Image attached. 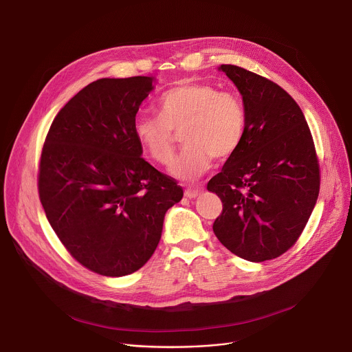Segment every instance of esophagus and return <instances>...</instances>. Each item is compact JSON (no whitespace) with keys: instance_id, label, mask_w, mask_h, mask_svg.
Here are the masks:
<instances>
[{"instance_id":"obj_1","label":"esophagus","mask_w":352,"mask_h":352,"mask_svg":"<svg viewBox=\"0 0 352 352\" xmlns=\"http://www.w3.org/2000/svg\"><path fill=\"white\" fill-rule=\"evenodd\" d=\"M202 190L201 188H186L185 190V197L186 198H190V199H192V198H197L198 195H199V192H201Z\"/></svg>"}]
</instances>
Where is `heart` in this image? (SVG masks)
<instances>
[{
  "instance_id": "heart-1",
  "label": "heart",
  "mask_w": 352,
  "mask_h": 352,
  "mask_svg": "<svg viewBox=\"0 0 352 352\" xmlns=\"http://www.w3.org/2000/svg\"><path fill=\"white\" fill-rule=\"evenodd\" d=\"M160 116H140L134 134L146 153L168 166L175 148V131L186 144L174 160L171 174L184 181L204 175L217 160H226L239 148L246 130V109L235 91L210 83L177 86L158 100Z\"/></svg>"
}]
</instances>
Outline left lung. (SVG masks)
Masks as SVG:
<instances>
[{
    "label": "left lung",
    "instance_id": "left-lung-1",
    "mask_svg": "<svg viewBox=\"0 0 352 352\" xmlns=\"http://www.w3.org/2000/svg\"><path fill=\"white\" fill-rule=\"evenodd\" d=\"M219 69L241 91L246 130L236 153L208 182L223 206L212 228L242 259H276L297 242L318 198L313 137L285 89L235 65Z\"/></svg>",
    "mask_w": 352,
    "mask_h": 352
}]
</instances>
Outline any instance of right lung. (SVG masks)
<instances>
[{
	"label": "right lung",
	"mask_w": 352,
	"mask_h": 352,
	"mask_svg": "<svg viewBox=\"0 0 352 352\" xmlns=\"http://www.w3.org/2000/svg\"><path fill=\"white\" fill-rule=\"evenodd\" d=\"M153 82H91L60 109L42 147L38 191L46 218L74 259L102 276L143 267L161 239L164 215L184 195L142 157L134 134Z\"/></svg>",
	"instance_id": "add662e5"
}]
</instances>
